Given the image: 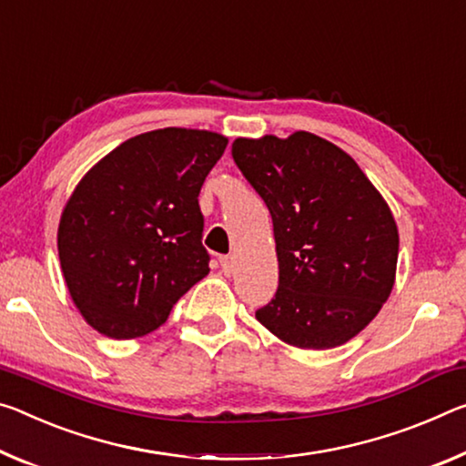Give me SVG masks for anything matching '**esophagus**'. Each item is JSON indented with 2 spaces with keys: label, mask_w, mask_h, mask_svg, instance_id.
<instances>
[{
  "label": "esophagus",
  "mask_w": 466,
  "mask_h": 466,
  "mask_svg": "<svg viewBox=\"0 0 466 466\" xmlns=\"http://www.w3.org/2000/svg\"><path fill=\"white\" fill-rule=\"evenodd\" d=\"M219 265H221V271H224L226 276H232L234 269H236V257L234 255L219 257Z\"/></svg>",
  "instance_id": "1"
}]
</instances>
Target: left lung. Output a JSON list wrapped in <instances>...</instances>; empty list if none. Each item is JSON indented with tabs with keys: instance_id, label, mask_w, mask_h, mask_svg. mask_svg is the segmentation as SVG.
Returning <instances> with one entry per match:
<instances>
[{
	"instance_id": "8db88e82",
	"label": "left lung",
	"mask_w": 466,
	"mask_h": 466,
	"mask_svg": "<svg viewBox=\"0 0 466 466\" xmlns=\"http://www.w3.org/2000/svg\"><path fill=\"white\" fill-rule=\"evenodd\" d=\"M232 157L268 205L276 238L278 292L255 317L297 349L349 342L394 288L388 203L349 153L311 132L236 138Z\"/></svg>"
}]
</instances>
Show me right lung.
Listing matches in <instances>:
<instances>
[{"mask_svg": "<svg viewBox=\"0 0 466 466\" xmlns=\"http://www.w3.org/2000/svg\"><path fill=\"white\" fill-rule=\"evenodd\" d=\"M226 145L209 130L145 132L107 153L74 188L57 250L74 305L99 334H149L209 273L198 193Z\"/></svg>", "mask_w": 466, "mask_h": 466, "instance_id": "right-lung-1", "label": "right lung"}]
</instances>
